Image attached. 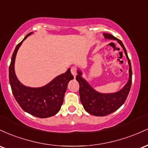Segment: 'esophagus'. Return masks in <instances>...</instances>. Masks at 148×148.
Wrapping results in <instances>:
<instances>
[{
	"label": "esophagus",
	"instance_id": "1",
	"mask_svg": "<svg viewBox=\"0 0 148 148\" xmlns=\"http://www.w3.org/2000/svg\"><path fill=\"white\" fill-rule=\"evenodd\" d=\"M71 73L73 75L74 77H75V76L77 75V69H76V68L72 67V68H71Z\"/></svg>",
	"mask_w": 148,
	"mask_h": 148
}]
</instances>
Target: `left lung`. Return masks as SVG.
Wrapping results in <instances>:
<instances>
[{
  "mask_svg": "<svg viewBox=\"0 0 148 148\" xmlns=\"http://www.w3.org/2000/svg\"><path fill=\"white\" fill-rule=\"evenodd\" d=\"M106 38L116 40L123 48L129 64V79L124 88L113 94H101L96 92L88 83L81 77L82 73L78 71L76 79L79 82V94L84 110L89 114L95 116H106L112 113L119 108L127 99L130 91L132 82V71L130 59H129L123 43L120 40L114 37L112 35L103 34Z\"/></svg>",
  "mask_w": 148,
  "mask_h": 148,
  "instance_id": "left-lung-1",
  "label": "left lung"
}]
</instances>
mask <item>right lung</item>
<instances>
[{
    "mask_svg": "<svg viewBox=\"0 0 148 148\" xmlns=\"http://www.w3.org/2000/svg\"><path fill=\"white\" fill-rule=\"evenodd\" d=\"M31 34L26 36L16 45L13 52L9 67V81L14 99L21 108L35 117L46 118L52 117L60 110L68 83L74 77L71 74V69H69L65 73L57 76L44 87L31 88L23 85L15 75L14 60L21 43Z\"/></svg>",
    "mask_w": 148,
    "mask_h": 148,
    "instance_id": "right-lung-1",
    "label": "right lung"
}]
</instances>
